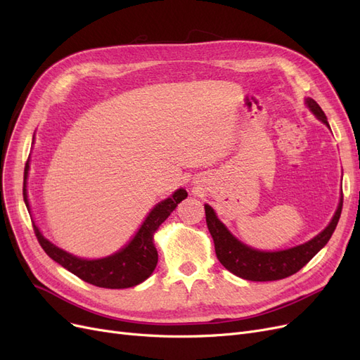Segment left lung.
I'll use <instances>...</instances> for the list:
<instances>
[{
	"label": "left lung",
	"instance_id": "1",
	"mask_svg": "<svg viewBox=\"0 0 360 360\" xmlns=\"http://www.w3.org/2000/svg\"><path fill=\"white\" fill-rule=\"evenodd\" d=\"M311 111L321 120L323 123H328L320 105L314 99H307ZM205 209V222L209 226V231L213 237L216 257L221 261V264L230 270L236 276H240L248 281H278L288 278L307 266L314 255L329 242L335 228L340 221L342 212V198L338 205V210L333 216L329 226L323 230L317 237H314L308 243L291 248L287 250H279V252H261L255 250L234 238L230 231L222 225L210 205H204Z\"/></svg>",
	"mask_w": 360,
	"mask_h": 360
}]
</instances>
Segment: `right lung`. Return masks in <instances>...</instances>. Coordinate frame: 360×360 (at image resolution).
Returning a JSON list of instances; mask_svg holds the SVG:
<instances>
[{
	"label": "right lung",
	"mask_w": 360,
	"mask_h": 360,
	"mask_svg": "<svg viewBox=\"0 0 360 360\" xmlns=\"http://www.w3.org/2000/svg\"><path fill=\"white\" fill-rule=\"evenodd\" d=\"M28 160L24 169V201L28 207L27 200V174ZM188 197V192L179 189L174 192L171 198L159 202L147 216L146 222L141 225L139 231L124 249L120 252L102 259H82L73 257L63 249L53 246L41 236L39 228L32 224L34 234L43 250L64 269L72 271L79 279L89 282L96 287L102 288H129L135 287L146 281L158 264V250L153 243V234L159 225L167 219L171 212L176 209L177 204ZM30 209V207H28Z\"/></svg>",
	"instance_id": "obj_1"
}]
</instances>
